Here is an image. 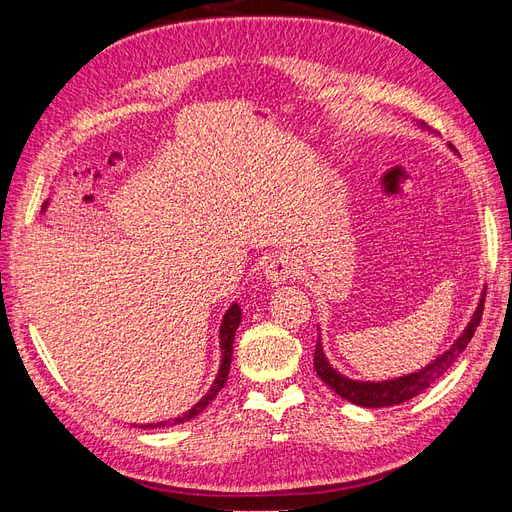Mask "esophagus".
Masks as SVG:
<instances>
[{
  "mask_svg": "<svg viewBox=\"0 0 512 512\" xmlns=\"http://www.w3.org/2000/svg\"><path fill=\"white\" fill-rule=\"evenodd\" d=\"M297 269H299L297 262H294L286 254H280V256H275V258L269 260V265L265 269V277H267L269 284L282 286V284H286L290 280V277L297 275Z\"/></svg>",
  "mask_w": 512,
  "mask_h": 512,
  "instance_id": "obj_1",
  "label": "esophagus"
}]
</instances>
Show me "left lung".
<instances>
[{"instance_id": "obj_1", "label": "left lung", "mask_w": 512, "mask_h": 512, "mask_svg": "<svg viewBox=\"0 0 512 512\" xmlns=\"http://www.w3.org/2000/svg\"><path fill=\"white\" fill-rule=\"evenodd\" d=\"M418 128L425 130L423 123H418ZM483 303H485V290L480 292V299L476 303V309L468 322V327L461 331V335L451 344V348L438 354L436 359L427 363L425 367L412 371V374L391 378V380H380V382L352 380L344 374H339V371L329 363L327 354H324V350H322L320 335H318L316 352H314L316 374L324 384H329V389H333L342 399L350 401V404L363 406V408H386V406L404 404V401L421 395L423 391L429 389L433 382L440 380L446 371L453 367V363L459 359V354L468 348L470 339L478 327V322H480V318H483Z\"/></svg>"}]
</instances>
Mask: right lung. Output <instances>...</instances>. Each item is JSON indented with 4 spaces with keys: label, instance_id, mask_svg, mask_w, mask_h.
Masks as SVG:
<instances>
[{
    "label": "right lung",
    "instance_id": "add662e5",
    "mask_svg": "<svg viewBox=\"0 0 512 512\" xmlns=\"http://www.w3.org/2000/svg\"><path fill=\"white\" fill-rule=\"evenodd\" d=\"M239 324H241V307H239V303H232V305L226 309V314H224V318H222V327H220V350H222L220 369H218V376H215V380H213V384H211V389L207 391V395H205L203 399H200L196 406H192L188 412H183L181 416H175L173 421L147 423V425H141L143 429H156V427H166V425H181V423H185V421H192L194 416H198L200 412H203V410L211 404L213 397L224 389V384H226V380H228L230 361H232V342H235V333H237V329H239Z\"/></svg>",
    "mask_w": 512,
    "mask_h": 512
}]
</instances>
